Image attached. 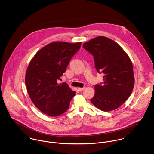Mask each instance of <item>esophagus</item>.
Returning <instances> with one entry per match:
<instances>
[{"instance_id":"1","label":"esophagus","mask_w":154,"mask_h":154,"mask_svg":"<svg viewBox=\"0 0 154 154\" xmlns=\"http://www.w3.org/2000/svg\"><path fill=\"white\" fill-rule=\"evenodd\" d=\"M84 89H85V88H78V90H79L80 92L83 91Z\"/></svg>"}]
</instances>
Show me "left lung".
Here are the masks:
<instances>
[{
	"instance_id": "8db88e82",
	"label": "left lung",
	"mask_w": 154,
	"mask_h": 154,
	"mask_svg": "<svg viewBox=\"0 0 154 154\" xmlns=\"http://www.w3.org/2000/svg\"><path fill=\"white\" fill-rule=\"evenodd\" d=\"M83 47L93 56L96 71L104 74L103 83L94 86L91 102L103 111L116 109L128 98L134 87L130 59L120 45L106 37L93 38Z\"/></svg>"
}]
</instances>
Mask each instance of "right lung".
Listing matches in <instances>:
<instances>
[{
	"label": "right lung",
	"mask_w": 154,
	"mask_h": 154,
	"mask_svg": "<svg viewBox=\"0 0 154 154\" xmlns=\"http://www.w3.org/2000/svg\"><path fill=\"white\" fill-rule=\"evenodd\" d=\"M81 44L55 42L42 48L31 60L26 71V85L32 102L42 112L57 117L68 109L75 92L66 83L59 85L57 81Z\"/></svg>",
	"instance_id": "1"
}]
</instances>
